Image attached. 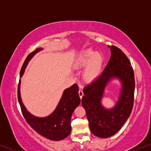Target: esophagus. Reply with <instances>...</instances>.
Segmentation results:
<instances>
[{
    "label": "esophagus",
    "instance_id": "esophagus-1",
    "mask_svg": "<svg viewBox=\"0 0 151 151\" xmlns=\"http://www.w3.org/2000/svg\"><path fill=\"white\" fill-rule=\"evenodd\" d=\"M78 94H79V96H80V98L82 99V97H83V96L84 95L83 91L80 89V90H79V91H78Z\"/></svg>",
    "mask_w": 151,
    "mask_h": 151
}]
</instances>
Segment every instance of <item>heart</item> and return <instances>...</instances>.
Instances as JSON below:
<instances>
[{"label":"heart","mask_w":151,"mask_h":151,"mask_svg":"<svg viewBox=\"0 0 151 151\" xmlns=\"http://www.w3.org/2000/svg\"><path fill=\"white\" fill-rule=\"evenodd\" d=\"M103 56L101 52L92 49L83 51L75 61V67L86 66L83 72V78L86 82L95 80L101 75L103 65Z\"/></svg>","instance_id":"b5f03b06"}]
</instances>
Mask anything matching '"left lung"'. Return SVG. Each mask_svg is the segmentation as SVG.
I'll list each match as a JSON object with an SVG mask.
<instances>
[{
	"mask_svg": "<svg viewBox=\"0 0 151 151\" xmlns=\"http://www.w3.org/2000/svg\"><path fill=\"white\" fill-rule=\"evenodd\" d=\"M111 48V58L103 73L83 88L82 104L86 111L92 133L100 138L116 134L129 118L133 107L135 82L131 64L121 49ZM116 78L122 83V91L116 106L106 109L101 104L108 83Z\"/></svg>",
	"mask_w": 151,
	"mask_h": 151,
	"instance_id": "8db88e82",
	"label": "left lung"
}]
</instances>
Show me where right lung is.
<instances>
[{
	"label": "right lung",
	"mask_w": 151,
	"mask_h": 151,
	"mask_svg": "<svg viewBox=\"0 0 151 151\" xmlns=\"http://www.w3.org/2000/svg\"><path fill=\"white\" fill-rule=\"evenodd\" d=\"M42 49V48H37L27 57L20 70V78L23 75L29 61L36 53ZM20 88V79L18 86V100L24 119L36 132L41 136L52 140H63L70 134L71 116L74 111L81 103V99L78 95V86L76 84H74L70 88L64 91L62 97L55 111L52 114L46 117L34 116L27 111L21 100Z\"/></svg>",
	"instance_id": "1"
}]
</instances>
